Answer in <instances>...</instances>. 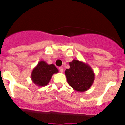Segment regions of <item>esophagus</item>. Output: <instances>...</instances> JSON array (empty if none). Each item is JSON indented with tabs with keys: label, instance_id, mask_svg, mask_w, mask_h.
I'll return each instance as SVG.
<instances>
[{
	"label": "esophagus",
	"instance_id": "34e87169",
	"mask_svg": "<svg viewBox=\"0 0 125 125\" xmlns=\"http://www.w3.org/2000/svg\"><path fill=\"white\" fill-rule=\"evenodd\" d=\"M59 71H60L61 73L63 72V68H62V67H59Z\"/></svg>",
	"mask_w": 125,
	"mask_h": 125
}]
</instances>
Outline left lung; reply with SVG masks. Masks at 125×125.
I'll return each instance as SVG.
<instances>
[{
    "label": "left lung",
    "instance_id": "8db88e82",
    "mask_svg": "<svg viewBox=\"0 0 125 125\" xmlns=\"http://www.w3.org/2000/svg\"><path fill=\"white\" fill-rule=\"evenodd\" d=\"M70 68L65 71V75L71 87L75 91L84 92L91 88L95 74L88 64L77 59L69 62Z\"/></svg>",
    "mask_w": 125,
    "mask_h": 125
}]
</instances>
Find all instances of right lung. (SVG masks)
<instances>
[{"instance_id": "add662e5", "label": "right lung", "mask_w": 125, "mask_h": 125, "mask_svg": "<svg viewBox=\"0 0 125 125\" xmlns=\"http://www.w3.org/2000/svg\"><path fill=\"white\" fill-rule=\"evenodd\" d=\"M58 69L54 64H48L44 61H40L31 73V79L39 87L48 84L54 74L58 73Z\"/></svg>"}]
</instances>
